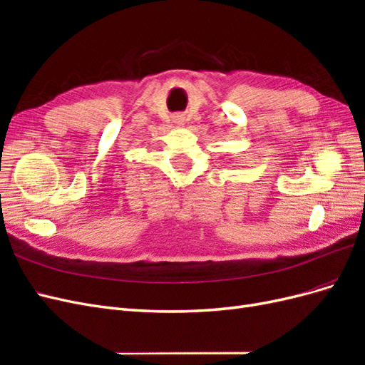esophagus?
<instances>
[{
	"mask_svg": "<svg viewBox=\"0 0 365 365\" xmlns=\"http://www.w3.org/2000/svg\"><path fill=\"white\" fill-rule=\"evenodd\" d=\"M172 121L175 125H182V121H184V117L181 115V114H175L173 117H172Z\"/></svg>",
	"mask_w": 365,
	"mask_h": 365,
	"instance_id": "obj_1",
	"label": "esophagus"
}]
</instances>
